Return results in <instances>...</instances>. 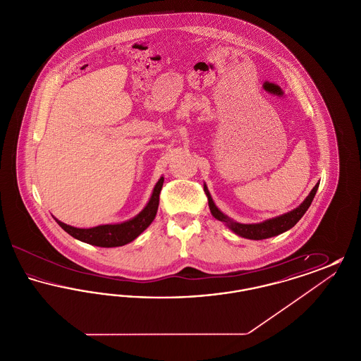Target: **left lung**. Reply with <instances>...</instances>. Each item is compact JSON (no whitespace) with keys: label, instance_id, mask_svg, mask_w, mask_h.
<instances>
[{"label":"left lung","instance_id":"1","mask_svg":"<svg viewBox=\"0 0 361 361\" xmlns=\"http://www.w3.org/2000/svg\"><path fill=\"white\" fill-rule=\"evenodd\" d=\"M319 187V184H317L312 190L310 192L309 196L306 197V200L295 209H292L291 212H287L281 216H277L274 219L265 221L262 224H242L233 222L231 219H228L224 212H221L216 206L214 204L211 195L208 192L206 185H204V192H206L207 197H208V206L211 209V214L214 218H216L218 221L224 222L227 224L235 234H238L243 238H249V240H265V238H271L279 235L287 230H290L295 224L300 221V218L305 215V212L309 209L310 204L317 193V189Z\"/></svg>","mask_w":361,"mask_h":361}]
</instances>
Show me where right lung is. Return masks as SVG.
Returning <instances> with one entry per match:
<instances>
[{"instance_id":"obj_1","label":"right lung","mask_w":361,"mask_h":361,"mask_svg":"<svg viewBox=\"0 0 361 361\" xmlns=\"http://www.w3.org/2000/svg\"><path fill=\"white\" fill-rule=\"evenodd\" d=\"M164 184V177L159 178L150 197V202L145 209L137 215L134 219L127 221L121 224H103L92 228H77L69 224H62L61 221L55 219L68 234L74 237L75 240H82L89 245L100 246V247H116L123 246L131 240H135L137 235L145 231L150 224L154 221L157 209L159 204V193Z\"/></svg>"}]
</instances>
